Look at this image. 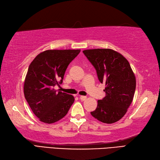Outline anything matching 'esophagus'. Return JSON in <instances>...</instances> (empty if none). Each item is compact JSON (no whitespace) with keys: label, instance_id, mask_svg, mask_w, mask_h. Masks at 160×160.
Returning a JSON list of instances; mask_svg holds the SVG:
<instances>
[{"label":"esophagus","instance_id":"34e87169","mask_svg":"<svg viewBox=\"0 0 160 160\" xmlns=\"http://www.w3.org/2000/svg\"><path fill=\"white\" fill-rule=\"evenodd\" d=\"M79 98L81 99V101H85V100H86V99L87 98V97H85V96H80V97H79Z\"/></svg>","mask_w":160,"mask_h":160}]
</instances>
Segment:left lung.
<instances>
[{
    "label": "left lung",
    "instance_id": "obj_1",
    "mask_svg": "<svg viewBox=\"0 0 160 160\" xmlns=\"http://www.w3.org/2000/svg\"><path fill=\"white\" fill-rule=\"evenodd\" d=\"M83 52L97 70L99 81L105 83V97L98 101L92 116L104 123L118 121L127 112L136 90V77L129 62L109 48L88 49Z\"/></svg>",
    "mask_w": 160,
    "mask_h": 160
}]
</instances>
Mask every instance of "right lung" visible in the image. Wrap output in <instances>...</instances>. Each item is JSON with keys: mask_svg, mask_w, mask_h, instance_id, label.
<instances>
[{"mask_svg": "<svg viewBox=\"0 0 160 160\" xmlns=\"http://www.w3.org/2000/svg\"><path fill=\"white\" fill-rule=\"evenodd\" d=\"M81 50H47L29 66L24 83V97L40 121L51 124L63 118L74 101L72 95L57 92L69 63Z\"/></svg>", "mask_w": 160, "mask_h": 160, "instance_id": "1", "label": "right lung"}]
</instances>
